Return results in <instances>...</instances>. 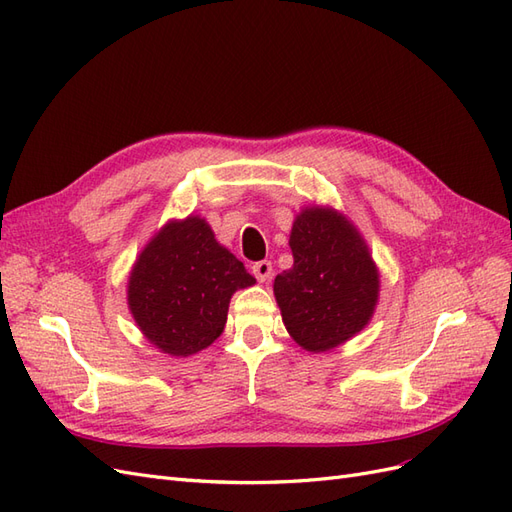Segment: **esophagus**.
<instances>
[{"label": "esophagus", "instance_id": "esophagus-1", "mask_svg": "<svg viewBox=\"0 0 512 512\" xmlns=\"http://www.w3.org/2000/svg\"><path fill=\"white\" fill-rule=\"evenodd\" d=\"M252 273L256 275V280H258V282H267L269 277L273 275V265H271L269 260H260V262H254Z\"/></svg>", "mask_w": 512, "mask_h": 512}]
</instances>
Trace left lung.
<instances>
[{"mask_svg": "<svg viewBox=\"0 0 512 512\" xmlns=\"http://www.w3.org/2000/svg\"><path fill=\"white\" fill-rule=\"evenodd\" d=\"M292 267L275 277L284 327L307 352L361 333L376 312L380 273L361 232L333 207L301 209L290 230Z\"/></svg>", "mask_w": 512, "mask_h": 512, "instance_id": "left-lung-1", "label": "left lung"}]
</instances>
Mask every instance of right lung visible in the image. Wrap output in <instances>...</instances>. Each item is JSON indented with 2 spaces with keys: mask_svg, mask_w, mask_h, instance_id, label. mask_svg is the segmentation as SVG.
Segmentation results:
<instances>
[{
  "mask_svg": "<svg viewBox=\"0 0 512 512\" xmlns=\"http://www.w3.org/2000/svg\"><path fill=\"white\" fill-rule=\"evenodd\" d=\"M254 284L207 220L188 215L164 224L138 254L128 307L149 344L168 356H190L222 335L232 294Z\"/></svg>",
  "mask_w": 512,
  "mask_h": 512,
  "instance_id": "1",
  "label": "right lung"
}]
</instances>
